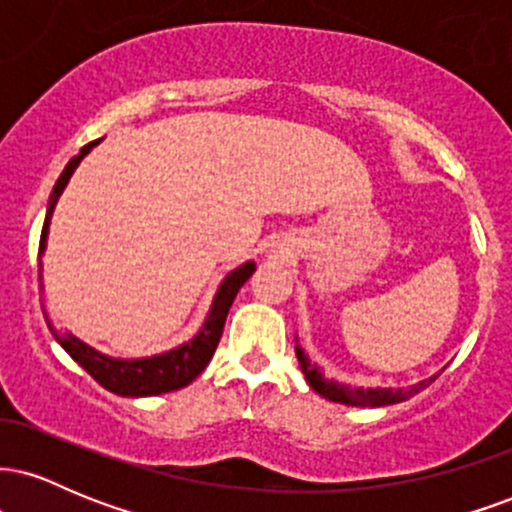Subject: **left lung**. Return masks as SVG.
I'll list each match as a JSON object with an SVG mask.
<instances>
[{
  "label": "left lung",
  "instance_id": "1",
  "mask_svg": "<svg viewBox=\"0 0 512 512\" xmlns=\"http://www.w3.org/2000/svg\"><path fill=\"white\" fill-rule=\"evenodd\" d=\"M296 356H298V363H301L305 380H308V385L313 387L317 395L330 399V402L351 404V407H387V404L404 402V399L414 397L416 392L426 390V387L431 385L440 373H443V370H440V373L407 387V390H402V387H397V390H392V387H351V385L337 383V380H327L325 373H322L315 363H310V358L305 356V351L298 344H296Z\"/></svg>",
  "mask_w": 512,
  "mask_h": 512
}]
</instances>
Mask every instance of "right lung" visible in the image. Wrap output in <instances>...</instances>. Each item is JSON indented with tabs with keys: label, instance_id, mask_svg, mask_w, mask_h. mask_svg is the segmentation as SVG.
Segmentation results:
<instances>
[{
	"label": "right lung",
	"instance_id": "add662e5",
	"mask_svg": "<svg viewBox=\"0 0 512 512\" xmlns=\"http://www.w3.org/2000/svg\"><path fill=\"white\" fill-rule=\"evenodd\" d=\"M98 142H101V139H98ZM98 142L86 144L84 149H81L79 154L67 163V168L62 170V175L57 178L55 187H52L48 214H45L43 233H40L38 257H43L45 245H48L50 219H52V211H55L57 199H60L69 178H72L76 166L81 163V158H84ZM40 272H43V262H40ZM252 272H255V262H245L240 264L238 269H233L231 274H226V279L221 281L219 291H216L214 303H211V310L207 320H204L202 330H199L190 342L175 346V349L166 351V354H156L146 358L105 356L101 351L93 349V346H88L81 342V339H76L74 334L57 332V327L52 325L48 315H45V320H48L50 332L55 334V339L62 344V349L67 351V354L72 356L98 385H103L105 390L115 392V395L120 397L163 395V392H173V390H180V387L190 385L192 380H195L197 375L209 366L211 356H214L216 346H219L228 310H231L233 301H236V293L240 291V286L250 279Z\"/></svg>",
	"mask_w": 512,
	"mask_h": 512
}]
</instances>
